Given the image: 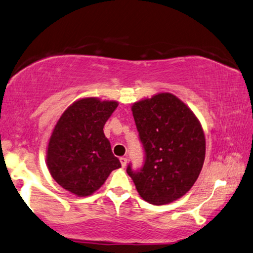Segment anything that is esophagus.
Masks as SVG:
<instances>
[{"instance_id": "esophagus-1", "label": "esophagus", "mask_w": 253, "mask_h": 253, "mask_svg": "<svg viewBox=\"0 0 253 253\" xmlns=\"http://www.w3.org/2000/svg\"><path fill=\"white\" fill-rule=\"evenodd\" d=\"M120 162H121L122 167H126V163H127V159L126 157H121V158H120Z\"/></svg>"}]
</instances>
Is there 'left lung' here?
<instances>
[{"instance_id":"left-lung-1","label":"left lung","mask_w":253,"mask_h":253,"mask_svg":"<svg viewBox=\"0 0 253 253\" xmlns=\"http://www.w3.org/2000/svg\"><path fill=\"white\" fill-rule=\"evenodd\" d=\"M135 126L146 151L140 172L126 173L143 200L162 206L192 188L203 169L206 138L203 126L188 105L170 92H158L132 104Z\"/></svg>"}]
</instances>
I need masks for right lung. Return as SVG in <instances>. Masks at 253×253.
I'll return each mask as SVG.
<instances>
[{
	"label": "right lung",
	"instance_id": "1",
	"mask_svg": "<svg viewBox=\"0 0 253 253\" xmlns=\"http://www.w3.org/2000/svg\"><path fill=\"white\" fill-rule=\"evenodd\" d=\"M118 105L116 100L97 97L79 98L54 126L46 148V165L56 183L77 197L91 196L112 170L121 167L103 130Z\"/></svg>",
	"mask_w": 253,
	"mask_h": 253
}]
</instances>
